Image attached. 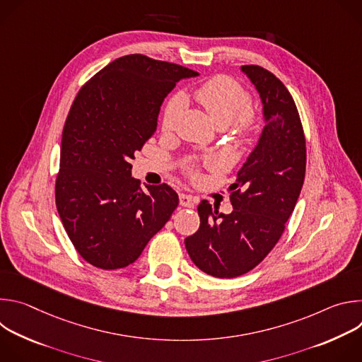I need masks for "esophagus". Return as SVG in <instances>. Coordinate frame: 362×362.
Masks as SVG:
<instances>
[{
	"label": "esophagus",
	"instance_id": "esophagus-1",
	"mask_svg": "<svg viewBox=\"0 0 362 362\" xmlns=\"http://www.w3.org/2000/svg\"><path fill=\"white\" fill-rule=\"evenodd\" d=\"M179 203H180V206H183V208H194L196 199L193 196H190V194L180 193L179 194Z\"/></svg>",
	"mask_w": 362,
	"mask_h": 362
}]
</instances>
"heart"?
<instances>
[{
	"label": "heart",
	"instance_id": "b5f03b06",
	"mask_svg": "<svg viewBox=\"0 0 362 362\" xmlns=\"http://www.w3.org/2000/svg\"><path fill=\"white\" fill-rule=\"evenodd\" d=\"M194 95L219 127L232 126L242 137L249 136L255 130L256 120L250 110V97L233 78L215 76L202 83L196 88ZM185 105L186 97L182 93L169 98L162 120L165 130L173 127Z\"/></svg>",
	"mask_w": 362,
	"mask_h": 362
}]
</instances>
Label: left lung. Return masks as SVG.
<instances>
[{"label":"left lung","mask_w":362,"mask_h":362,"mask_svg":"<svg viewBox=\"0 0 362 362\" xmlns=\"http://www.w3.org/2000/svg\"><path fill=\"white\" fill-rule=\"evenodd\" d=\"M240 70L259 93L265 126L229 187L232 214H219L202 200L200 226L185 239L193 264L216 278L240 276L265 259L285 230L305 179V136L291 93L259 66Z\"/></svg>","instance_id":"8db88e82"}]
</instances>
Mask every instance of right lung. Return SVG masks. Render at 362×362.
Masks as SVG:
<instances>
[{
  "label": "right lung",
  "mask_w": 362,
  "mask_h": 362,
  "mask_svg": "<svg viewBox=\"0 0 362 362\" xmlns=\"http://www.w3.org/2000/svg\"><path fill=\"white\" fill-rule=\"evenodd\" d=\"M199 73L130 54L112 62L78 91L67 116L56 204L83 259L100 269L133 264L179 204L168 185L132 177L130 160L156 132L160 106L182 78Z\"/></svg>",
  "instance_id": "right-lung-1"
}]
</instances>
